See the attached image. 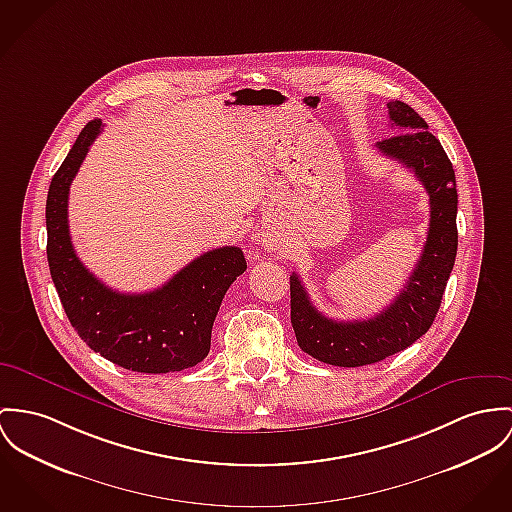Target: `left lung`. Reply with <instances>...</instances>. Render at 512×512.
<instances>
[{
	"mask_svg": "<svg viewBox=\"0 0 512 512\" xmlns=\"http://www.w3.org/2000/svg\"><path fill=\"white\" fill-rule=\"evenodd\" d=\"M399 134L376 144L380 154L403 163L425 185L431 204L427 243L403 290L380 314L358 321H335L321 314L300 276H290V319L304 353L333 366H366L399 353L433 325L458 251L456 175L429 124L409 105L388 103Z\"/></svg>",
	"mask_w": 512,
	"mask_h": 512,
	"instance_id": "obj_1",
	"label": "left lung"
}]
</instances>
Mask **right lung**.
Returning <instances> with one entry per match:
<instances>
[{
  "instance_id": "right-lung-1",
  "label": "right lung",
  "mask_w": 512,
  "mask_h": 512,
  "mask_svg": "<svg viewBox=\"0 0 512 512\" xmlns=\"http://www.w3.org/2000/svg\"><path fill=\"white\" fill-rule=\"evenodd\" d=\"M101 128V118L85 124L48 189L46 257L56 292L91 351L132 372L167 374L191 368L210 351L222 298L247 269L243 251L232 245L206 251L161 288L144 294H122L91 275L72 245L68 197Z\"/></svg>"
}]
</instances>
